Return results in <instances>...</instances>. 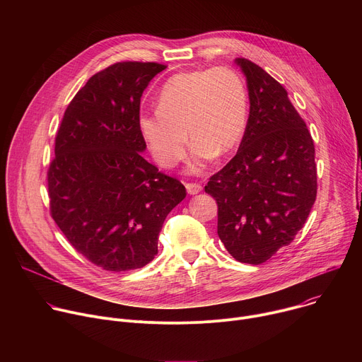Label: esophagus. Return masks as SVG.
<instances>
[{"label": "esophagus", "instance_id": "34e87169", "mask_svg": "<svg viewBox=\"0 0 362 362\" xmlns=\"http://www.w3.org/2000/svg\"><path fill=\"white\" fill-rule=\"evenodd\" d=\"M186 186V190L189 194H197L199 192H202V185L199 183H193V182H189L185 185Z\"/></svg>", "mask_w": 362, "mask_h": 362}]
</instances>
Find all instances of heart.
<instances>
[{
  "label": "heart",
  "mask_w": 362,
  "mask_h": 362,
  "mask_svg": "<svg viewBox=\"0 0 362 362\" xmlns=\"http://www.w3.org/2000/svg\"><path fill=\"white\" fill-rule=\"evenodd\" d=\"M247 113V88L238 71L200 69L170 77L159 91L158 110L141 112L137 127L153 159L165 169L185 158L189 137L190 170L199 172L238 146Z\"/></svg>",
  "instance_id": "obj_1"
}]
</instances>
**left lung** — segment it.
<instances>
[{
    "mask_svg": "<svg viewBox=\"0 0 362 362\" xmlns=\"http://www.w3.org/2000/svg\"><path fill=\"white\" fill-rule=\"evenodd\" d=\"M246 76L249 119L238 153L204 192L218 203V235L236 261L261 265L289 245L317 199L315 146L288 91L262 67Z\"/></svg>",
    "mask_w": 362,
    "mask_h": 362,
    "instance_id": "left-lung-1",
    "label": "left lung"
}]
</instances>
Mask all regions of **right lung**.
<instances>
[{"instance_id": "obj_1", "label": "right lung", "mask_w": 362, "mask_h": 362, "mask_svg": "<svg viewBox=\"0 0 362 362\" xmlns=\"http://www.w3.org/2000/svg\"><path fill=\"white\" fill-rule=\"evenodd\" d=\"M159 63L122 62L91 76L67 106L47 172L49 214L71 246L109 272L139 269L158 253L185 186L143 159L140 98Z\"/></svg>"}]
</instances>
